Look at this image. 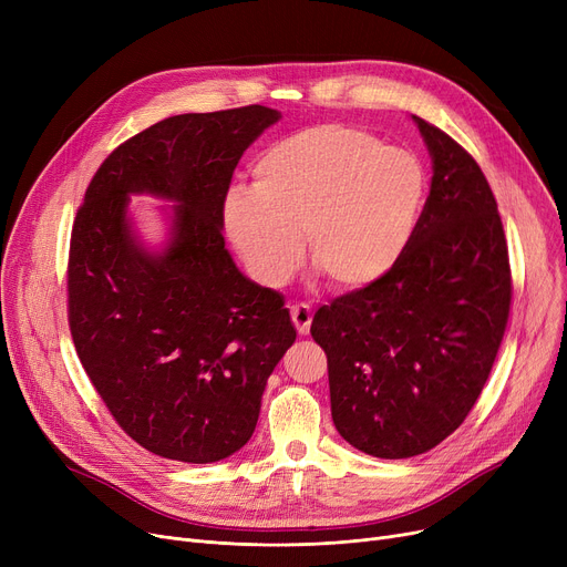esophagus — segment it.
<instances>
[{"label":"esophagus","mask_w":567,"mask_h":567,"mask_svg":"<svg viewBox=\"0 0 567 567\" xmlns=\"http://www.w3.org/2000/svg\"><path fill=\"white\" fill-rule=\"evenodd\" d=\"M289 312H291V321H293V326H296V331H299L301 336H308L310 323H312V310H310V306H306V303L291 306Z\"/></svg>","instance_id":"esophagus-1"}]
</instances>
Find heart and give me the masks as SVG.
I'll use <instances>...</instances> for the list:
<instances>
[{"label":"heart","mask_w":567,"mask_h":567,"mask_svg":"<svg viewBox=\"0 0 567 567\" xmlns=\"http://www.w3.org/2000/svg\"><path fill=\"white\" fill-rule=\"evenodd\" d=\"M425 195L421 163L402 148L338 124L310 126L268 144L252 188L225 197L229 244L250 276L282 287L303 255L338 289L381 280L404 255Z\"/></svg>","instance_id":"heart-1"}]
</instances>
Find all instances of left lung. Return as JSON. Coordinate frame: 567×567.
<instances>
[{
  "label": "left lung",
  "mask_w": 567,
  "mask_h": 567,
  "mask_svg": "<svg viewBox=\"0 0 567 567\" xmlns=\"http://www.w3.org/2000/svg\"><path fill=\"white\" fill-rule=\"evenodd\" d=\"M432 186L400 261L321 306L310 333L329 359L331 415L381 460L432 451L483 393L511 312V261L494 193L464 148L413 116Z\"/></svg>",
  "instance_id": "1"
}]
</instances>
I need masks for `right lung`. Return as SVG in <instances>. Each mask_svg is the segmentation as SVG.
<instances>
[{"instance_id": "obj_1", "label": "right lung", "mask_w": 567, "mask_h": 567, "mask_svg": "<svg viewBox=\"0 0 567 567\" xmlns=\"http://www.w3.org/2000/svg\"><path fill=\"white\" fill-rule=\"evenodd\" d=\"M280 116L248 105L163 118L114 148L78 208L75 351L118 427L154 455L208 464L241 451L296 340L282 296L238 271L223 238L234 167ZM131 194L173 202L161 249L136 234Z\"/></svg>"}]
</instances>
